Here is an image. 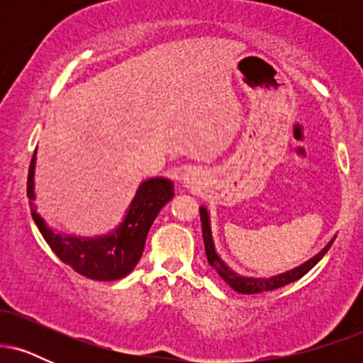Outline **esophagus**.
Here are the masks:
<instances>
[{"instance_id":"obj_1","label":"esophagus","mask_w":363,"mask_h":363,"mask_svg":"<svg viewBox=\"0 0 363 363\" xmlns=\"http://www.w3.org/2000/svg\"><path fill=\"white\" fill-rule=\"evenodd\" d=\"M182 184L187 189H199V186H201V176L196 170H189V172H186L182 176Z\"/></svg>"}]
</instances>
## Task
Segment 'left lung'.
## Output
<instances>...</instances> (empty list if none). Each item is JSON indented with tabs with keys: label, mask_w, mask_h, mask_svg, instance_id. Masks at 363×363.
<instances>
[{
	"label": "left lung",
	"mask_w": 363,
	"mask_h": 363,
	"mask_svg": "<svg viewBox=\"0 0 363 363\" xmlns=\"http://www.w3.org/2000/svg\"><path fill=\"white\" fill-rule=\"evenodd\" d=\"M199 215H201V227H203V240H205V251H206V257L210 266H213L215 272L218 273V277L230 286L232 290L239 291V294H261V291H269V290H277L281 289V286L289 285L291 281H297L298 278H302L303 274L309 273L312 268H314L318 262L323 259V256L329 251L331 247L333 240L335 237H331V240L324 245L323 249L318 254L307 259L306 262H302L301 266L297 268L289 269V272L280 273V274H273V277H244V274L237 273L235 269H232L230 266L225 262L220 254L216 252L215 247V240H213V232H211V218H210V211H208L206 206H199Z\"/></svg>",
	"instance_id": "8db88e82"
}]
</instances>
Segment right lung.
I'll return each instance as SVG.
<instances>
[{"label": "right lung", "mask_w": 363, "mask_h": 363, "mask_svg": "<svg viewBox=\"0 0 363 363\" xmlns=\"http://www.w3.org/2000/svg\"><path fill=\"white\" fill-rule=\"evenodd\" d=\"M35 160L37 150L28 169L27 196L32 218L54 254L90 280L114 281L131 273L143 254L150 227L162 208L174 198V182L167 177L145 179L129 203L123 222L107 234L94 237L65 234L49 227L35 208Z\"/></svg>", "instance_id": "add662e5"}]
</instances>
